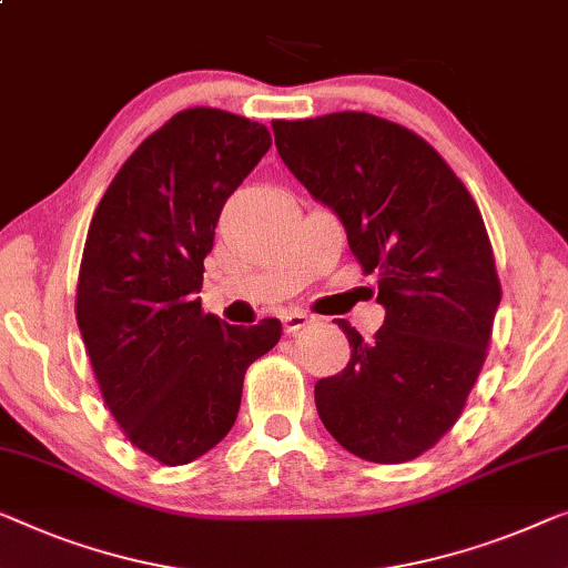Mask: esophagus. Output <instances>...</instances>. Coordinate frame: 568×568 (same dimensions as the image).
Wrapping results in <instances>:
<instances>
[{
    "mask_svg": "<svg viewBox=\"0 0 568 568\" xmlns=\"http://www.w3.org/2000/svg\"><path fill=\"white\" fill-rule=\"evenodd\" d=\"M282 323H284V333L286 335H294V333H300L302 327H307L312 320H310V315H304V312L292 310V312H286Z\"/></svg>",
    "mask_w": 568,
    "mask_h": 568,
    "instance_id": "1",
    "label": "esophagus"
}]
</instances>
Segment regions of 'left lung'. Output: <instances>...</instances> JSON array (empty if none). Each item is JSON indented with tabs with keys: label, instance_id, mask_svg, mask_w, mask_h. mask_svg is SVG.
Masks as SVG:
<instances>
[{
	"label": "left lung",
	"instance_id": "8db88e82",
	"mask_svg": "<svg viewBox=\"0 0 568 568\" xmlns=\"http://www.w3.org/2000/svg\"><path fill=\"white\" fill-rule=\"evenodd\" d=\"M276 151L341 217L351 253L379 282L372 343L338 320L351 361L315 384L327 433L374 464L413 462L462 417L503 300L481 212L440 153L368 112L274 120Z\"/></svg>",
	"mask_w": 568,
	"mask_h": 568
}]
</instances>
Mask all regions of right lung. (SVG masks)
I'll use <instances>...</instances> for the list:
<instances>
[{"label": "right lung", "mask_w": 568, "mask_h": 568, "mask_svg": "<svg viewBox=\"0 0 568 568\" xmlns=\"http://www.w3.org/2000/svg\"><path fill=\"white\" fill-rule=\"evenodd\" d=\"M268 148L261 122L189 106L122 163L89 225L81 338L120 430L163 466L225 438L245 372L282 338L274 317L227 325L196 300L223 204Z\"/></svg>", "instance_id": "right-lung-1"}]
</instances>
